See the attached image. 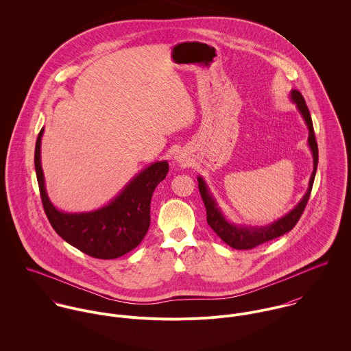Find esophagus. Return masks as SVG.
Returning <instances> with one entry per match:
<instances>
[{
	"instance_id": "1",
	"label": "esophagus",
	"mask_w": 351,
	"mask_h": 351,
	"mask_svg": "<svg viewBox=\"0 0 351 351\" xmlns=\"http://www.w3.org/2000/svg\"><path fill=\"white\" fill-rule=\"evenodd\" d=\"M178 160H180V162H181V159H180V158H178Z\"/></svg>"
}]
</instances>
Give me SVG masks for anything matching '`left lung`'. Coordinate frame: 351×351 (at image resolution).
Returning a JSON list of instances; mask_svg holds the SVG:
<instances>
[{"mask_svg":"<svg viewBox=\"0 0 351 351\" xmlns=\"http://www.w3.org/2000/svg\"><path fill=\"white\" fill-rule=\"evenodd\" d=\"M291 100L293 101L299 109V112L309 130V136H308V145L309 149L312 151V156H313V171L312 176L309 178V185H308V191L304 195V197L301 199L300 202L295 206V209H292L289 213H287L284 217L278 219L277 221L265 226V227H246V226H237L232 224L230 221L226 220L224 215L221 213L220 208L217 206L216 201L212 197L205 181L199 177V191H200L201 199L204 201L205 209H206V221L209 224V227L216 232V235L226 242L228 246H231L232 249L237 250H250L254 249L265 242L273 241L287 232H289L296 223L299 221V219L305 209V205L309 200V195L312 191V185H313V180H315V174H316V169H317V159H319V154H317V143L315 139V132H313V125H312V119L308 110V106L305 104L304 97L301 96L299 90H292L291 92Z\"/></svg>","mask_w":351,"mask_h":351,"instance_id":"1","label":"left lung"}]
</instances>
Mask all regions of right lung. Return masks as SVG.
<instances>
[{
    "mask_svg": "<svg viewBox=\"0 0 351 351\" xmlns=\"http://www.w3.org/2000/svg\"><path fill=\"white\" fill-rule=\"evenodd\" d=\"M40 130L35 147V170L47 219L55 232L93 258L114 259L134 250L150 227V202L154 189L169 171L166 160L155 162L135 176L108 205L92 212L66 213L56 209L47 196L40 163Z\"/></svg>",
    "mask_w": 351,
    "mask_h": 351,
    "instance_id": "add662e5",
    "label": "right lung"
}]
</instances>
